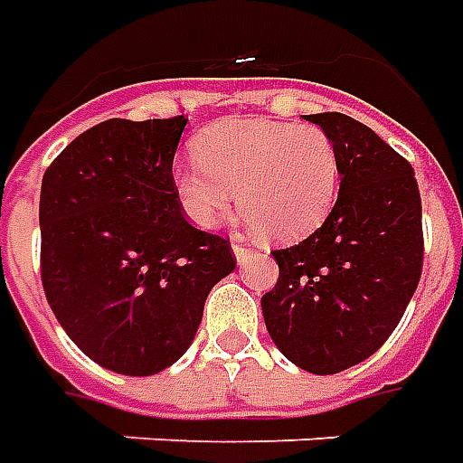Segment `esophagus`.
<instances>
[{
  "label": "esophagus",
  "mask_w": 463,
  "mask_h": 463,
  "mask_svg": "<svg viewBox=\"0 0 463 463\" xmlns=\"http://www.w3.org/2000/svg\"><path fill=\"white\" fill-rule=\"evenodd\" d=\"M232 253H235V260H238V263H248V258L253 256V250L243 243H232Z\"/></svg>",
  "instance_id": "esophagus-1"
}]
</instances>
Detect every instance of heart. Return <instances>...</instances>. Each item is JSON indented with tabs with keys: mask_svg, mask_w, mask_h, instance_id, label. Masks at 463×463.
<instances>
[{
	"mask_svg": "<svg viewBox=\"0 0 463 463\" xmlns=\"http://www.w3.org/2000/svg\"><path fill=\"white\" fill-rule=\"evenodd\" d=\"M197 156L175 166V187L203 228H218L238 194L253 231L291 243L317 231L337 200V144L317 124L222 121L197 139Z\"/></svg>",
	"mask_w": 463,
	"mask_h": 463,
	"instance_id": "heart-1",
	"label": "heart"
}]
</instances>
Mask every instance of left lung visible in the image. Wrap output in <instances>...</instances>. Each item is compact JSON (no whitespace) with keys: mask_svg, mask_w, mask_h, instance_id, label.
<instances>
[{"mask_svg":"<svg viewBox=\"0 0 463 463\" xmlns=\"http://www.w3.org/2000/svg\"><path fill=\"white\" fill-rule=\"evenodd\" d=\"M307 118L337 144V203L307 241L273 250L279 281L260 309L284 357L335 375L375 354L416 294L420 194L411 165L370 126L345 113Z\"/></svg>","mask_w":463,"mask_h":463,"instance_id":"left-lung-1","label":"left lung"}]
</instances>
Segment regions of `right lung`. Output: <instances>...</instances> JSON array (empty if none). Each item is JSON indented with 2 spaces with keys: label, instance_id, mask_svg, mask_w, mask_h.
Here are the masks:
<instances>
[{
  "label": "right lung",
  "instance_id": "add662e5",
  "mask_svg": "<svg viewBox=\"0 0 463 463\" xmlns=\"http://www.w3.org/2000/svg\"><path fill=\"white\" fill-rule=\"evenodd\" d=\"M184 126V116L103 121L43 177L47 304L68 337L118 375H156L177 363L210 288L235 269L231 241L182 215L172 162Z\"/></svg>",
  "mask_w": 463,
  "mask_h": 463
}]
</instances>
